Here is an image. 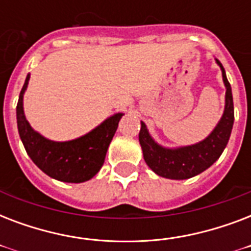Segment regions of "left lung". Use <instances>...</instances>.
<instances>
[{"label": "left lung", "mask_w": 251, "mask_h": 251, "mask_svg": "<svg viewBox=\"0 0 251 251\" xmlns=\"http://www.w3.org/2000/svg\"><path fill=\"white\" fill-rule=\"evenodd\" d=\"M223 74V82L226 86V108L220 121L212 133L199 143L178 149H167L157 145L150 135L145 122H141L139 143L143 157L157 176L171 179H186L202 173L218 160L228 145L234 121V108L232 88L226 79V70L216 60Z\"/></svg>", "instance_id": "left-lung-1"}]
</instances>
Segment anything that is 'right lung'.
Returning a JSON list of instances; mask_svg holds the SVG:
<instances>
[{
    "label": "right lung",
    "mask_w": 251,
    "mask_h": 251,
    "mask_svg": "<svg viewBox=\"0 0 251 251\" xmlns=\"http://www.w3.org/2000/svg\"><path fill=\"white\" fill-rule=\"evenodd\" d=\"M29 74L22 87L17 104L19 137L31 160L45 175L62 182L79 183L94 177L104 164L106 151L124 113H116L98 127L73 141H49L31 127L23 110V95L27 90Z\"/></svg>",
    "instance_id": "obj_1"
}]
</instances>
